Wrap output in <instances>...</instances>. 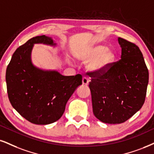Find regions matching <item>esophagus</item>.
<instances>
[{
  "instance_id": "1",
  "label": "esophagus",
  "mask_w": 154,
  "mask_h": 154,
  "mask_svg": "<svg viewBox=\"0 0 154 154\" xmlns=\"http://www.w3.org/2000/svg\"><path fill=\"white\" fill-rule=\"evenodd\" d=\"M82 82H83V85H85V86H87V85H88V83H89V80H88V78H86V77H83Z\"/></svg>"
}]
</instances>
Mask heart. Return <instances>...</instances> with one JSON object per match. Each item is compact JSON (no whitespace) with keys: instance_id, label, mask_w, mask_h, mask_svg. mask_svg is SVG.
I'll use <instances>...</instances> for the list:
<instances>
[{"instance_id":"obj_1","label":"heart","mask_w":154,"mask_h":154,"mask_svg":"<svg viewBox=\"0 0 154 154\" xmlns=\"http://www.w3.org/2000/svg\"><path fill=\"white\" fill-rule=\"evenodd\" d=\"M77 58L83 62H88V69L96 73H105L116 61V55L113 49L103 44L91 45L79 51Z\"/></svg>"}]
</instances>
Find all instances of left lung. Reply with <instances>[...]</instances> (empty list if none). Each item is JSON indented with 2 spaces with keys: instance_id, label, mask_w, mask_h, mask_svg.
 I'll use <instances>...</instances> for the list:
<instances>
[{
  "instance_id": "8db88e82",
  "label": "left lung",
  "mask_w": 154,
  "mask_h": 154,
  "mask_svg": "<svg viewBox=\"0 0 154 154\" xmlns=\"http://www.w3.org/2000/svg\"><path fill=\"white\" fill-rule=\"evenodd\" d=\"M121 56L105 73L92 72L89 83L94 114L106 123H121L139 111L145 101L149 71L141 51L119 38Z\"/></svg>"
}]
</instances>
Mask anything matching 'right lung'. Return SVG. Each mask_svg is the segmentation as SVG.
Instances as JSON below:
<instances>
[{"mask_svg": "<svg viewBox=\"0 0 154 154\" xmlns=\"http://www.w3.org/2000/svg\"><path fill=\"white\" fill-rule=\"evenodd\" d=\"M35 43L56 45L51 38H32L16 49L6 69L7 92L11 105L32 123L50 124L58 121L75 90L82 84V75L64 76L56 71H44L31 62Z\"/></svg>", "mask_w": 154, "mask_h": 154, "instance_id": "right-lung-1", "label": "right lung"}]
</instances>
